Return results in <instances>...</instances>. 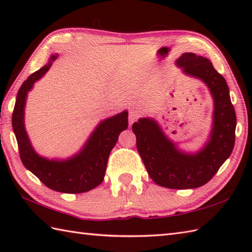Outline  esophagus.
<instances>
[{
  "instance_id": "1",
  "label": "esophagus",
  "mask_w": 252,
  "mask_h": 252,
  "mask_svg": "<svg viewBox=\"0 0 252 252\" xmlns=\"http://www.w3.org/2000/svg\"><path fill=\"white\" fill-rule=\"evenodd\" d=\"M138 117H140V112H138L136 109H131L129 111V123H130V126H132L133 122L137 120Z\"/></svg>"
}]
</instances>
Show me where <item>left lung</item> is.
Segmentation results:
<instances>
[{
	"label": "left lung",
	"mask_w": 252,
	"mask_h": 252,
	"mask_svg": "<svg viewBox=\"0 0 252 252\" xmlns=\"http://www.w3.org/2000/svg\"><path fill=\"white\" fill-rule=\"evenodd\" d=\"M175 63L187 76L201 80L212 96V129L205 146L196 153L181 151L153 118H140L132 130L137 151L155 183L171 189H197L208 183L231 156L236 114L225 79L208 58L184 53Z\"/></svg>",
	"instance_id": "8db88e82"
}]
</instances>
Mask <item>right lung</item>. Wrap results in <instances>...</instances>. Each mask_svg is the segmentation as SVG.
Returning a JSON list of instances; mask_svg holds the SVG:
<instances>
[{"instance_id":"1","label":"right lung","mask_w":252,"mask_h":252,"mask_svg":"<svg viewBox=\"0 0 252 252\" xmlns=\"http://www.w3.org/2000/svg\"><path fill=\"white\" fill-rule=\"evenodd\" d=\"M57 56V54L52 55L50 62L29 76L20 87L16 96L12 125L20 159L26 169L53 190L80 194L95 189L103 182L111 149L115 147L120 133L126 130L129 125L127 111L125 110L100 121L80 152L72 157L49 159L40 156L32 146L25 127L26 100L34 82L44 76Z\"/></svg>"}]
</instances>
